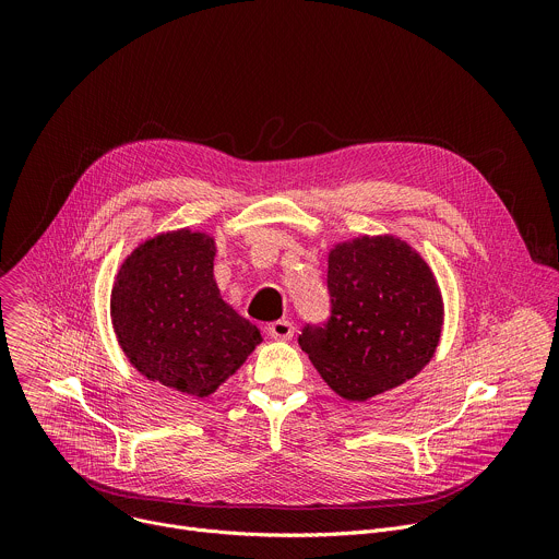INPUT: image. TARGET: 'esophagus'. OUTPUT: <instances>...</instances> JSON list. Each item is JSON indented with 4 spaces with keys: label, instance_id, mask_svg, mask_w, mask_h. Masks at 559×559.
<instances>
[{
    "label": "esophagus",
    "instance_id": "obj_1",
    "mask_svg": "<svg viewBox=\"0 0 559 559\" xmlns=\"http://www.w3.org/2000/svg\"><path fill=\"white\" fill-rule=\"evenodd\" d=\"M267 334L276 341H289L294 336V325L289 321H274L267 325Z\"/></svg>",
    "mask_w": 559,
    "mask_h": 559
}]
</instances>
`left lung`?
Returning <instances> with one entry per match:
<instances>
[{
  "mask_svg": "<svg viewBox=\"0 0 559 559\" xmlns=\"http://www.w3.org/2000/svg\"><path fill=\"white\" fill-rule=\"evenodd\" d=\"M330 316L298 336L323 380L347 401L414 378L433 356L442 298L429 265L401 238L362 236L328 263Z\"/></svg>",
  "mask_w": 559,
  "mask_h": 559,
  "instance_id": "left-lung-1",
  "label": "left lung"
}]
</instances>
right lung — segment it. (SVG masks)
<instances>
[{
    "label": "right lung",
    "instance_id": "obj_1",
    "mask_svg": "<svg viewBox=\"0 0 559 559\" xmlns=\"http://www.w3.org/2000/svg\"><path fill=\"white\" fill-rule=\"evenodd\" d=\"M112 325L130 362L150 380L205 397L263 343L214 281V241L179 229L150 238L119 270Z\"/></svg>",
    "mask_w": 559,
    "mask_h": 559
}]
</instances>
